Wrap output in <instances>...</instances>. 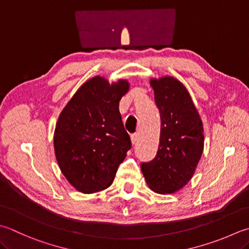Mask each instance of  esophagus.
<instances>
[{"instance_id":"34e87169","label":"esophagus","mask_w":249,"mask_h":249,"mask_svg":"<svg viewBox=\"0 0 249 249\" xmlns=\"http://www.w3.org/2000/svg\"><path fill=\"white\" fill-rule=\"evenodd\" d=\"M138 138H139V134H138V133H134V134L131 135V142H132V144H133V145H134V144H137V142H138Z\"/></svg>"}]
</instances>
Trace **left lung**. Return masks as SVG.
Instances as JSON below:
<instances>
[{"instance_id": "8db88e82", "label": "left lung", "mask_w": 249, "mask_h": 249, "mask_svg": "<svg viewBox=\"0 0 249 249\" xmlns=\"http://www.w3.org/2000/svg\"><path fill=\"white\" fill-rule=\"evenodd\" d=\"M151 86L160 112V139L156 156L141 163V169L154 192L172 194L194 175L204 148L203 124L180 81L163 77L153 79Z\"/></svg>"}]
</instances>
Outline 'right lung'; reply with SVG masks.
Segmentation results:
<instances>
[{
  "mask_svg": "<svg viewBox=\"0 0 249 249\" xmlns=\"http://www.w3.org/2000/svg\"><path fill=\"white\" fill-rule=\"evenodd\" d=\"M128 89L125 80L110 86L94 77L60 112L54 133L56 159L70 184L84 194L110 186L131 148L119 112V101Z\"/></svg>",
  "mask_w": 249,
  "mask_h": 249,
  "instance_id": "obj_1",
  "label": "right lung"
}]
</instances>
